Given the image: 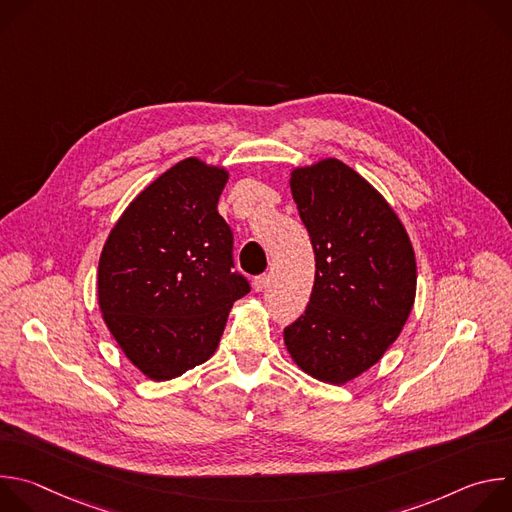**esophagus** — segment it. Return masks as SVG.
Returning a JSON list of instances; mask_svg holds the SVG:
<instances>
[{"label": "esophagus", "instance_id": "34e87169", "mask_svg": "<svg viewBox=\"0 0 512 512\" xmlns=\"http://www.w3.org/2000/svg\"><path fill=\"white\" fill-rule=\"evenodd\" d=\"M267 285H269V275H267V273L257 275V277L253 279V287H255V291H263V289H267Z\"/></svg>", "mask_w": 512, "mask_h": 512}]
</instances>
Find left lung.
Masks as SVG:
<instances>
[{"instance_id":"1","label":"left lung","mask_w":512,"mask_h":512,"mask_svg":"<svg viewBox=\"0 0 512 512\" xmlns=\"http://www.w3.org/2000/svg\"><path fill=\"white\" fill-rule=\"evenodd\" d=\"M289 186L312 239L316 277L306 312L283 330V342L304 373L344 385L401 334L415 302V253L389 202L340 160L291 170Z\"/></svg>"}]
</instances>
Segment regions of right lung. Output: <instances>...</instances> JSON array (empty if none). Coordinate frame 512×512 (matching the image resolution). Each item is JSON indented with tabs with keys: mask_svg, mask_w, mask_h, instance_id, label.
<instances>
[{
	"mask_svg": "<svg viewBox=\"0 0 512 512\" xmlns=\"http://www.w3.org/2000/svg\"><path fill=\"white\" fill-rule=\"evenodd\" d=\"M227 180L221 166L178 162L133 198L101 251L103 320L152 381L206 362L251 289L233 271V231L216 210Z\"/></svg>",
	"mask_w": 512,
	"mask_h": 512,
	"instance_id": "add662e5",
	"label": "right lung"
}]
</instances>
